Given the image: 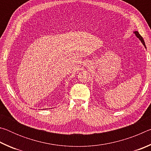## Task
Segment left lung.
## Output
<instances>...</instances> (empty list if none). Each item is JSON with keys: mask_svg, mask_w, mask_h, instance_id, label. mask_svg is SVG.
<instances>
[{"mask_svg": "<svg viewBox=\"0 0 151 151\" xmlns=\"http://www.w3.org/2000/svg\"><path fill=\"white\" fill-rule=\"evenodd\" d=\"M134 34L136 35V37L138 38V39H139V40H140V42H141L142 43V45L145 46V47L146 48V45H145V41H144V40H143V39H142V37H141V36H140V35L139 34V32H137V31H134Z\"/></svg>", "mask_w": 151, "mask_h": 151, "instance_id": "1", "label": "left lung"}]
</instances>
